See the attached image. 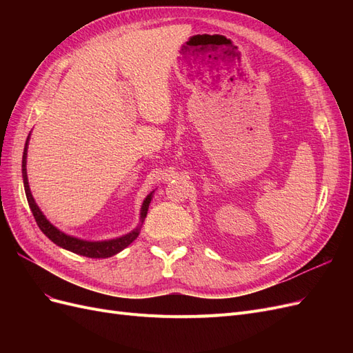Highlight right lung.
Here are the masks:
<instances>
[{"label":"right lung","mask_w":353,"mask_h":353,"mask_svg":"<svg viewBox=\"0 0 353 353\" xmlns=\"http://www.w3.org/2000/svg\"><path fill=\"white\" fill-rule=\"evenodd\" d=\"M28 143H29V137L25 144V150H23V160H22V174H23V185H25V193H26V199L29 203V208L32 210V215H34L39 230L46 234V236L60 248L70 250L77 254L81 256H87V258H110V256L119 253L121 250H123L125 248H128L140 234V227H137L134 231H131L126 236H122L119 239H113V240H105V241H87V240H81L77 237L68 236L63 231L57 230L52 223L44 216V213L41 212V209L38 208V205L35 203L34 197H32L30 188H29V183H28V174H26V157H28ZM152 196L153 193L148 194L145 197V200L143 201L141 206V222L144 221V218L147 216V210H148V205L152 201Z\"/></svg>","instance_id":"1"}]
</instances>
